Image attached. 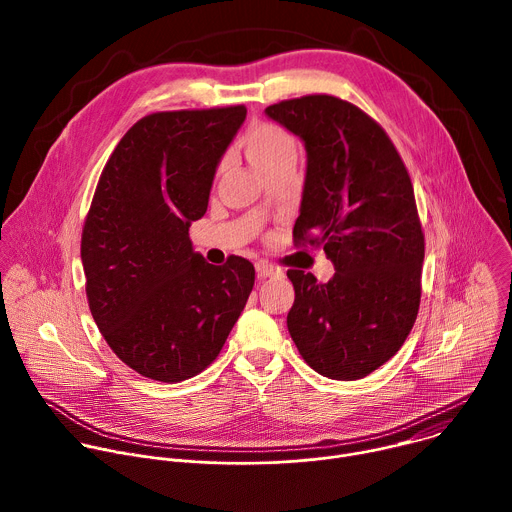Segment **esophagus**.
Returning <instances> with one entry per match:
<instances>
[{
    "instance_id": "34e87169",
    "label": "esophagus",
    "mask_w": 512,
    "mask_h": 512,
    "mask_svg": "<svg viewBox=\"0 0 512 512\" xmlns=\"http://www.w3.org/2000/svg\"><path fill=\"white\" fill-rule=\"evenodd\" d=\"M255 269H257V275H259L261 279L283 275L281 267H277V265H273V263H269V261H257V263H255Z\"/></svg>"
}]
</instances>
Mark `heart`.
<instances>
[{
  "label": "heart",
  "instance_id": "1",
  "mask_svg": "<svg viewBox=\"0 0 512 512\" xmlns=\"http://www.w3.org/2000/svg\"><path fill=\"white\" fill-rule=\"evenodd\" d=\"M239 145L247 162L259 176H265L281 168L296 170L298 166V158H300L298 141L285 127L277 123H271V121L253 123L243 133Z\"/></svg>",
  "mask_w": 512,
  "mask_h": 512
}]
</instances>
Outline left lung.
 Returning a JSON list of instances; mask_svg holds the SVG:
<instances>
[{
  "label": "left lung",
  "mask_w": 512,
  "mask_h": 512,
  "mask_svg": "<svg viewBox=\"0 0 512 512\" xmlns=\"http://www.w3.org/2000/svg\"><path fill=\"white\" fill-rule=\"evenodd\" d=\"M308 154L296 245L324 247L334 277L289 269L287 330L310 367L336 381L377 371L409 336L425 239L407 168L385 129L356 105L306 95L265 109Z\"/></svg>",
  "instance_id": "obj_1"
}]
</instances>
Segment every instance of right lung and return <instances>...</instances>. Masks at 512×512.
Listing matches in <instances>:
<instances>
[{
    "label": "right lung",
    "instance_id": "right-lung-1",
    "mask_svg": "<svg viewBox=\"0 0 512 512\" xmlns=\"http://www.w3.org/2000/svg\"><path fill=\"white\" fill-rule=\"evenodd\" d=\"M245 117L243 105L145 115L101 172L81 239L87 300L111 350L141 377L202 373L249 300L253 263L210 265L188 237Z\"/></svg>",
    "mask_w": 512,
    "mask_h": 512
}]
</instances>
